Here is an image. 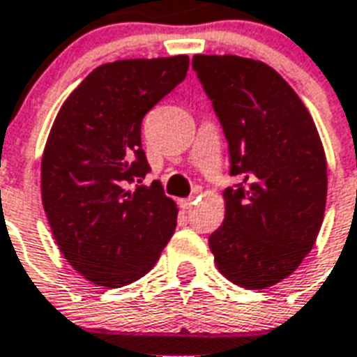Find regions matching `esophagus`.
I'll return each mask as SVG.
<instances>
[{
	"instance_id": "esophagus-1",
	"label": "esophagus",
	"mask_w": 357,
	"mask_h": 357,
	"mask_svg": "<svg viewBox=\"0 0 357 357\" xmlns=\"http://www.w3.org/2000/svg\"><path fill=\"white\" fill-rule=\"evenodd\" d=\"M192 204H195V200H192V199H181V200H179V208H181V210H191Z\"/></svg>"
}]
</instances>
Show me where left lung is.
<instances>
[{"label":"left lung","instance_id":"left-lung-1","mask_svg":"<svg viewBox=\"0 0 357 357\" xmlns=\"http://www.w3.org/2000/svg\"><path fill=\"white\" fill-rule=\"evenodd\" d=\"M231 155L225 221L208 238L218 271L245 289L287 278L324 221L327 162L310 113L271 66L234 54H195Z\"/></svg>","mask_w":357,"mask_h":357}]
</instances>
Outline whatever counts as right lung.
<instances>
[{
  "label": "right lung",
  "mask_w": 357,
  "mask_h": 357,
  "mask_svg": "<svg viewBox=\"0 0 357 357\" xmlns=\"http://www.w3.org/2000/svg\"><path fill=\"white\" fill-rule=\"evenodd\" d=\"M187 70V54L98 66L52 123L41 158L45 213L58 250L96 286L145 276L174 234L176 202L160 181L142 185V121Z\"/></svg>",
  "instance_id": "right-lung-1"
}]
</instances>
